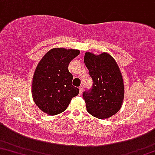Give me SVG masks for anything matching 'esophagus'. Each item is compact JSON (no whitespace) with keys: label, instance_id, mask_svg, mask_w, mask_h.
<instances>
[{"label":"esophagus","instance_id":"1","mask_svg":"<svg viewBox=\"0 0 155 155\" xmlns=\"http://www.w3.org/2000/svg\"><path fill=\"white\" fill-rule=\"evenodd\" d=\"M83 90H84V87H82V86H80L79 87V95H81L82 92H83Z\"/></svg>","mask_w":155,"mask_h":155}]
</instances>
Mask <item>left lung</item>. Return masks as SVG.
Listing matches in <instances>:
<instances>
[{"mask_svg":"<svg viewBox=\"0 0 155 155\" xmlns=\"http://www.w3.org/2000/svg\"><path fill=\"white\" fill-rule=\"evenodd\" d=\"M84 61L93 80L91 89L83 93L87 110L97 118H109L120 109L124 99V83L119 66L107 53L96 56L87 52Z\"/></svg>","mask_w":155,"mask_h":155,"instance_id":"8db88e82","label":"left lung"}]
</instances>
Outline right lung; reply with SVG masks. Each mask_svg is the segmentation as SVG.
I'll use <instances>...</instances> for the list:
<instances>
[{
	"label": "right lung",
	"instance_id": "add662e5",
	"mask_svg": "<svg viewBox=\"0 0 155 155\" xmlns=\"http://www.w3.org/2000/svg\"><path fill=\"white\" fill-rule=\"evenodd\" d=\"M79 50L55 48L44 55L35 71L32 83L34 102L44 112L56 115L68 107L79 89L71 84L73 76L68 64Z\"/></svg>",
	"mask_w": 155,
	"mask_h": 155
}]
</instances>
